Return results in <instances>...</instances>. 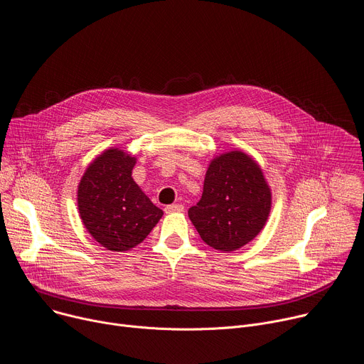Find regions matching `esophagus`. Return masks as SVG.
<instances>
[{
	"instance_id": "1",
	"label": "esophagus",
	"mask_w": 364,
	"mask_h": 364,
	"mask_svg": "<svg viewBox=\"0 0 364 364\" xmlns=\"http://www.w3.org/2000/svg\"><path fill=\"white\" fill-rule=\"evenodd\" d=\"M165 213H176V212H183L184 210V206L183 205H168V206H165Z\"/></svg>"
}]
</instances>
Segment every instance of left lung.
I'll return each instance as SVG.
<instances>
[{"label": "left lung", "instance_id": "obj_1", "mask_svg": "<svg viewBox=\"0 0 364 364\" xmlns=\"http://www.w3.org/2000/svg\"><path fill=\"white\" fill-rule=\"evenodd\" d=\"M270 209L272 191L259 165L242 151H230L210 161L202 199L188 218L208 245L229 252L261 232Z\"/></svg>", "mask_w": 364, "mask_h": 364}]
</instances>
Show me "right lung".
Instances as JSON below:
<instances>
[{"label":"right lung","mask_w":364,"mask_h":364,"mask_svg":"<svg viewBox=\"0 0 364 364\" xmlns=\"http://www.w3.org/2000/svg\"><path fill=\"white\" fill-rule=\"evenodd\" d=\"M136 158L119 148L98 155L78 184L80 218L91 237L110 251L141 244L164 212L132 178Z\"/></svg>","instance_id":"right-lung-1"}]
</instances>
